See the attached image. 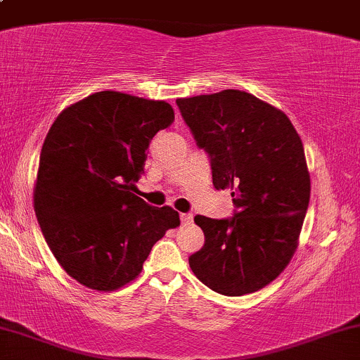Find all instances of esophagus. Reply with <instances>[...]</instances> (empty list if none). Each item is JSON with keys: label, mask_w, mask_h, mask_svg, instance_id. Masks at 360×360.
Returning <instances> with one entry per match:
<instances>
[{"label": "esophagus", "mask_w": 360, "mask_h": 360, "mask_svg": "<svg viewBox=\"0 0 360 360\" xmlns=\"http://www.w3.org/2000/svg\"><path fill=\"white\" fill-rule=\"evenodd\" d=\"M193 222V215L191 213H181V224L183 225H188Z\"/></svg>", "instance_id": "esophagus-1"}]
</instances>
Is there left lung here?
<instances>
[{
    "mask_svg": "<svg viewBox=\"0 0 360 360\" xmlns=\"http://www.w3.org/2000/svg\"><path fill=\"white\" fill-rule=\"evenodd\" d=\"M196 143L210 155L217 189H231L232 219L196 215L205 234L189 266L222 295L251 294L285 270L311 196L301 136L287 114L240 90L177 98Z\"/></svg>",
    "mask_w": 360,
    "mask_h": 360,
    "instance_id": "8db88e82",
    "label": "left lung"
}]
</instances>
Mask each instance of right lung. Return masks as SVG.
<instances>
[{"label":"right lung","instance_id":"obj_1","mask_svg":"<svg viewBox=\"0 0 360 360\" xmlns=\"http://www.w3.org/2000/svg\"><path fill=\"white\" fill-rule=\"evenodd\" d=\"M174 110L104 90L61 110L41 150L34 210L54 258L89 289L110 292L140 275L153 244L181 224L171 207L135 193L147 150Z\"/></svg>","mask_w":360,"mask_h":360}]
</instances>
